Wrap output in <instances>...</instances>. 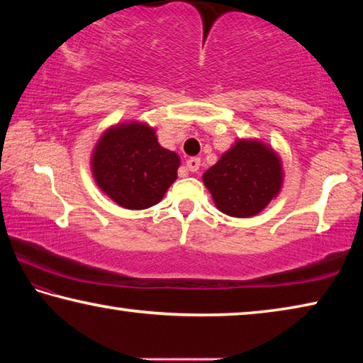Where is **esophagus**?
Returning <instances> with one entry per match:
<instances>
[{"label":"esophagus","mask_w":363,"mask_h":363,"mask_svg":"<svg viewBox=\"0 0 363 363\" xmlns=\"http://www.w3.org/2000/svg\"><path fill=\"white\" fill-rule=\"evenodd\" d=\"M186 167H187L189 171H192V173H196V171H199V168H200V158H196V157L189 158L187 163H186Z\"/></svg>","instance_id":"34e87169"}]
</instances>
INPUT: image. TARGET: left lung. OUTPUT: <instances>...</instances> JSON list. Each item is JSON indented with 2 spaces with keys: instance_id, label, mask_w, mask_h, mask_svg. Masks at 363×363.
Instances as JSON below:
<instances>
[{
  "instance_id": "8db88e82",
  "label": "left lung",
  "mask_w": 363,
  "mask_h": 363,
  "mask_svg": "<svg viewBox=\"0 0 363 363\" xmlns=\"http://www.w3.org/2000/svg\"><path fill=\"white\" fill-rule=\"evenodd\" d=\"M214 203L233 218L255 216L281 187V164L272 149L256 140H238L203 174Z\"/></svg>"
}]
</instances>
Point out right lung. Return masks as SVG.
Segmentation results:
<instances>
[{
    "label": "right lung",
    "mask_w": 363,
    "mask_h": 363,
    "mask_svg": "<svg viewBox=\"0 0 363 363\" xmlns=\"http://www.w3.org/2000/svg\"><path fill=\"white\" fill-rule=\"evenodd\" d=\"M179 157L163 149L155 131L140 123L104 133L93 155L97 186L128 210H145L163 199L176 181Z\"/></svg>",
    "instance_id": "right-lung-1"
}]
</instances>
